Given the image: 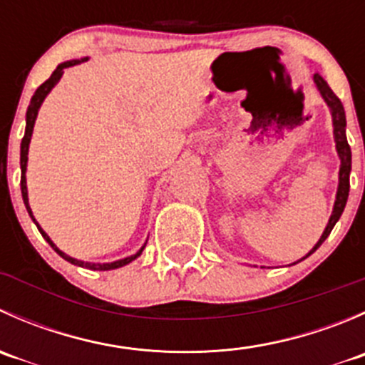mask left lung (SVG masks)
I'll list each match as a JSON object with an SVG mask.
<instances>
[{
  "label": "left lung",
  "mask_w": 365,
  "mask_h": 365,
  "mask_svg": "<svg viewBox=\"0 0 365 365\" xmlns=\"http://www.w3.org/2000/svg\"><path fill=\"white\" fill-rule=\"evenodd\" d=\"M312 81H314L316 88H318L319 95L323 97L325 104L329 106L330 114H332V127H334V141H336V150H337V155H339L341 165H339V185H337V194H336V201H334V210H332V215H330L329 222H327L325 231L323 235L319 237V240L316 242L314 247L311 249L307 254H305L302 259L311 256L323 242L327 240V237L330 235V231L334 230L336 222L339 220V217L344 212V206L346 201H348V194H349V171H351V150H349L348 145V139H346V114H344V108H342L341 101L336 97L330 86L327 84V81L319 76L318 72L312 76ZM298 259V261H302ZM295 261V263H298ZM293 263V264H295Z\"/></svg>",
  "instance_id": "left-lung-1"
}]
</instances>
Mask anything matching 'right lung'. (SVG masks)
Wrapping results in <instances>:
<instances>
[{
	"mask_svg": "<svg viewBox=\"0 0 365 365\" xmlns=\"http://www.w3.org/2000/svg\"><path fill=\"white\" fill-rule=\"evenodd\" d=\"M83 61H88V58H81V60H68V61H63V63H60L56 67V70L53 72V76L49 77V79L46 81V83L40 84L38 88H36L35 95L31 97V102H29L28 106V111H26V130H24V138L23 141H21V192H23V201L26 205V210H28L29 217L33 219V222L36 224V227H38V231L42 233V237L46 238L47 244L51 245V247L54 249L58 254H60L63 259H67L68 263L72 264H77V267H83V268H90V270H114V268H120V267H125V264L132 263V261L135 259V257L141 256L143 249L146 247V240L145 245H143L141 249H139L138 252L132 254V256H127L123 257V259H118V261H111V263H91V261H83V259H77V257H72L68 256V254H65L63 251H60V249L56 247V244H54L53 240L49 238V235L46 233V231L40 227V224L36 222V219L33 217V212L31 208H29V200H28V187H26V169H28V150H29V143H31V134H33V127H35V121H36V116H38V109L40 106H42V102L46 101L47 95L51 93V90H53L54 86H56L58 83H60L61 76H63V70L68 68V67H73V65H79L83 63Z\"/></svg>",
	"mask_w": 365,
	"mask_h": 365,
	"instance_id": "right-lung-1",
	"label": "right lung"
}]
</instances>
